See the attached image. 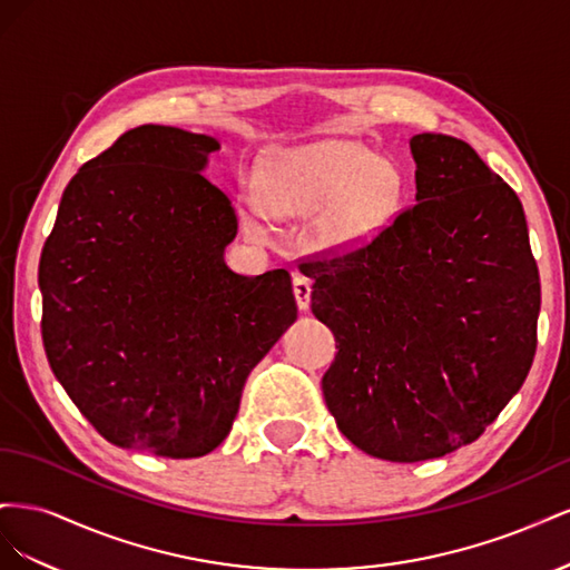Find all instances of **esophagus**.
Returning <instances> with one entry per match:
<instances>
[{"instance_id": "obj_1", "label": "esophagus", "mask_w": 570, "mask_h": 570, "mask_svg": "<svg viewBox=\"0 0 570 570\" xmlns=\"http://www.w3.org/2000/svg\"><path fill=\"white\" fill-rule=\"evenodd\" d=\"M292 289H295L297 306L306 312L308 304H312V281L304 278V275H295V278H292Z\"/></svg>"}]
</instances>
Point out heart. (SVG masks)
I'll use <instances>...</instances> for the list:
<instances>
[{
    "label": "heart",
    "mask_w": 570,
    "mask_h": 570,
    "mask_svg": "<svg viewBox=\"0 0 570 570\" xmlns=\"http://www.w3.org/2000/svg\"><path fill=\"white\" fill-rule=\"evenodd\" d=\"M402 180L394 166L373 159L354 142H316L275 151L256 178L258 204L273 216L316 218L318 243L356 245L392 216ZM247 228L264 233L256 206H249Z\"/></svg>",
    "instance_id": "obj_1"
}]
</instances>
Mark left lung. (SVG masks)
Wrapping results in <instances>:
<instances>
[{"label": "left lung", "instance_id": "obj_1", "mask_svg": "<svg viewBox=\"0 0 570 570\" xmlns=\"http://www.w3.org/2000/svg\"><path fill=\"white\" fill-rule=\"evenodd\" d=\"M409 147L416 202L366 243L302 264L337 340L327 411L361 452L400 463L485 433L532 366L540 314L519 195L456 137Z\"/></svg>", "mask_w": 570, "mask_h": 570}]
</instances>
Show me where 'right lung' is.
Returning a JSON list of instances; mask_svg holds the SVG:
<instances>
[{"label": "right lung", "mask_w": 570, "mask_h": 570, "mask_svg": "<svg viewBox=\"0 0 570 570\" xmlns=\"http://www.w3.org/2000/svg\"><path fill=\"white\" fill-rule=\"evenodd\" d=\"M209 135L140 126L66 185L40 256L51 373L97 433L168 459L226 440L247 375L297 302L285 268L237 275L228 195L199 170Z\"/></svg>", "instance_id": "add662e5"}]
</instances>
